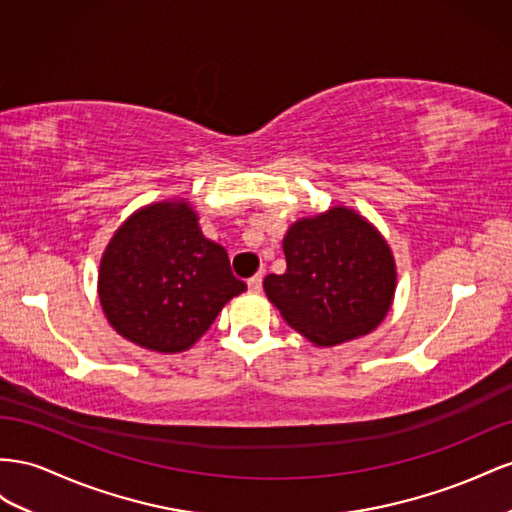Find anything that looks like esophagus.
Returning a JSON list of instances; mask_svg holds the SVG:
<instances>
[{
	"mask_svg": "<svg viewBox=\"0 0 512 512\" xmlns=\"http://www.w3.org/2000/svg\"><path fill=\"white\" fill-rule=\"evenodd\" d=\"M261 281H264V276H261V272L251 276V279H248V289H251L253 294H259V291H261Z\"/></svg>",
	"mask_w": 512,
	"mask_h": 512,
	"instance_id": "obj_1",
	"label": "esophagus"
}]
</instances>
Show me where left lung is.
<instances>
[{
    "label": "left lung",
    "instance_id": "left-lung-1",
    "mask_svg": "<svg viewBox=\"0 0 512 512\" xmlns=\"http://www.w3.org/2000/svg\"><path fill=\"white\" fill-rule=\"evenodd\" d=\"M287 270L264 289L287 324L317 347L375 330L394 298L390 246L367 218L345 206L300 218L283 238Z\"/></svg>",
    "mask_w": 512,
    "mask_h": 512
}]
</instances>
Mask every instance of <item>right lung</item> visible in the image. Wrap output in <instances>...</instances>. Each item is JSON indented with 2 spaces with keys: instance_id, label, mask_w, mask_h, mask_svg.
Masks as SVG:
<instances>
[{
  "instance_id": "obj_1",
  "label": "right lung",
  "mask_w": 512,
  "mask_h": 512,
  "mask_svg": "<svg viewBox=\"0 0 512 512\" xmlns=\"http://www.w3.org/2000/svg\"><path fill=\"white\" fill-rule=\"evenodd\" d=\"M244 289L227 251L203 236L186 201L137 210L100 259L98 298L109 324L130 343L160 354L195 345Z\"/></svg>"
}]
</instances>
